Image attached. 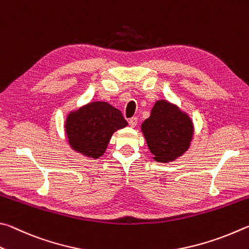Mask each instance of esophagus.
Here are the masks:
<instances>
[{
  "label": "esophagus",
  "instance_id": "1",
  "mask_svg": "<svg viewBox=\"0 0 249 249\" xmlns=\"http://www.w3.org/2000/svg\"><path fill=\"white\" fill-rule=\"evenodd\" d=\"M137 124H138V118H137V117H132L131 119H129L130 127L134 128V127H136V125H137Z\"/></svg>",
  "mask_w": 249,
  "mask_h": 249
}]
</instances>
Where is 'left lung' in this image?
Returning <instances> with one entry per match:
<instances>
[{
	"label": "left lung",
	"instance_id": "left-lung-1",
	"mask_svg": "<svg viewBox=\"0 0 249 249\" xmlns=\"http://www.w3.org/2000/svg\"><path fill=\"white\" fill-rule=\"evenodd\" d=\"M141 131L155 162L169 163L189 150L195 134L194 122L186 111L166 99L158 100Z\"/></svg>",
	"mask_w": 249,
	"mask_h": 249
}]
</instances>
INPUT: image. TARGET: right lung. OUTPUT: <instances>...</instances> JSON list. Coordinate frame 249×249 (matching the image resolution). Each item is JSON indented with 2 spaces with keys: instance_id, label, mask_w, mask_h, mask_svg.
<instances>
[{
  "instance_id": "1",
  "label": "right lung",
  "mask_w": 249,
  "mask_h": 249,
  "mask_svg": "<svg viewBox=\"0 0 249 249\" xmlns=\"http://www.w3.org/2000/svg\"><path fill=\"white\" fill-rule=\"evenodd\" d=\"M127 125L119 109L107 102H91L68 113L64 131L74 152L96 160L106 152L112 134Z\"/></svg>"
}]
</instances>
